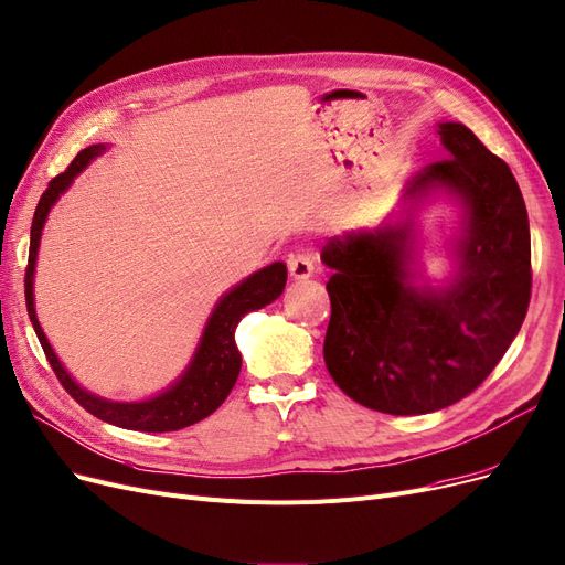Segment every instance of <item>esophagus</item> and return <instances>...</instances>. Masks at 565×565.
I'll use <instances>...</instances> for the list:
<instances>
[{"label": "esophagus", "instance_id": "esophagus-1", "mask_svg": "<svg viewBox=\"0 0 565 565\" xmlns=\"http://www.w3.org/2000/svg\"><path fill=\"white\" fill-rule=\"evenodd\" d=\"M288 273L292 279H309L313 275V258L309 254H296L288 258Z\"/></svg>", "mask_w": 565, "mask_h": 565}]
</instances>
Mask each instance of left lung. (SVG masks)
Instances as JSON below:
<instances>
[{
	"label": "left lung",
	"mask_w": 565,
	"mask_h": 565,
	"mask_svg": "<svg viewBox=\"0 0 565 565\" xmlns=\"http://www.w3.org/2000/svg\"><path fill=\"white\" fill-rule=\"evenodd\" d=\"M438 136L448 157L406 182L404 216L330 237L321 252L332 269L328 372L353 402L390 415L431 413L471 395L518 337L531 300L518 180L469 127L444 121ZM438 188L465 205L458 273L446 287H413L409 216Z\"/></svg>",
	"instance_id": "left-lung-1"
}]
</instances>
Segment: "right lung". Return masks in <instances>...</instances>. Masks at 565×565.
Returning a JSON list of instances; mask_svg holds the SVG:
<instances>
[{"mask_svg":"<svg viewBox=\"0 0 565 565\" xmlns=\"http://www.w3.org/2000/svg\"><path fill=\"white\" fill-rule=\"evenodd\" d=\"M106 150V145H89L78 152V157L68 163L64 173L51 180L47 189L43 191L41 201L36 205L34 218H32V235H30V260L28 269H24V302H28L30 321L34 326V332L41 341V349L51 362L55 376L60 379L62 387L68 395L76 399L87 413L104 423H110L121 429L134 431H178L182 427H189L193 423H201L214 413L224 399L231 395V390L239 376L242 358L235 347V328L242 321L244 313L263 309L265 305L275 302L286 286V265L273 263L252 277L237 284L233 290L216 302L214 311L207 318V326L203 330L199 349L193 353V360L189 362L186 372L180 376L161 395L145 399V402H110L104 397H96L85 387H81L76 381L68 376V372L57 360L51 343H47L39 318L34 309V265L39 254L41 231L47 218V212L57 203L60 195L71 186L73 178L81 170Z\"/></svg>","mask_w":565,"mask_h":565,"instance_id":"add662e5","label":"right lung"}]
</instances>
